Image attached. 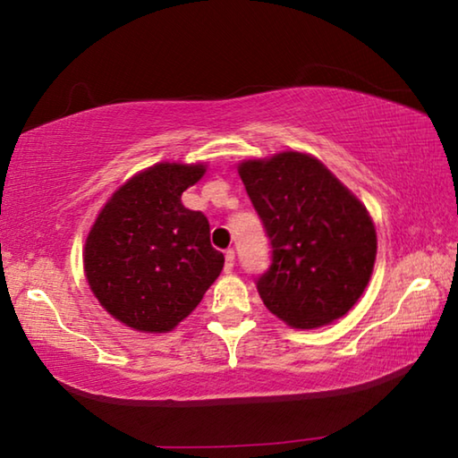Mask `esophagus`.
<instances>
[{
    "label": "esophagus",
    "mask_w": 458,
    "mask_h": 458,
    "mask_svg": "<svg viewBox=\"0 0 458 458\" xmlns=\"http://www.w3.org/2000/svg\"><path fill=\"white\" fill-rule=\"evenodd\" d=\"M232 268H234V250H232V248H228V250H226V265H224V270H226V273H230Z\"/></svg>",
    "instance_id": "1"
}]
</instances>
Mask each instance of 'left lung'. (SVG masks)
<instances>
[{
	"mask_svg": "<svg viewBox=\"0 0 458 458\" xmlns=\"http://www.w3.org/2000/svg\"><path fill=\"white\" fill-rule=\"evenodd\" d=\"M273 246L257 289L270 313L315 329L358 303L374 270L377 238L366 206L313 155L283 151L238 165Z\"/></svg>",
	"mask_w": 458,
	"mask_h": 458,
	"instance_id": "left-lung-1",
	"label": "left lung"
}]
</instances>
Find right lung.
<instances>
[{
  "label": "right lung",
  "instance_id": "obj_1",
  "mask_svg": "<svg viewBox=\"0 0 458 458\" xmlns=\"http://www.w3.org/2000/svg\"><path fill=\"white\" fill-rule=\"evenodd\" d=\"M201 164H155L106 201L84 244V275L114 319L143 333L183 321L218 278L224 254L210 224L182 193L201 180Z\"/></svg>",
  "mask_w": 458,
  "mask_h": 458
}]
</instances>
